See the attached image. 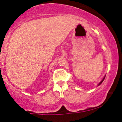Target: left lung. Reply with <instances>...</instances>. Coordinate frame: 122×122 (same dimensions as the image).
<instances>
[{
	"label": "left lung",
	"mask_w": 122,
	"mask_h": 122,
	"mask_svg": "<svg viewBox=\"0 0 122 122\" xmlns=\"http://www.w3.org/2000/svg\"><path fill=\"white\" fill-rule=\"evenodd\" d=\"M105 76H106V75H105V76L104 77V78H103V79H102V81H100V82L99 83H98V85H97L98 86H99L100 85V84H101V83H102V81H104V80L105 79Z\"/></svg>",
	"instance_id": "left-lung-1"
}]
</instances>
